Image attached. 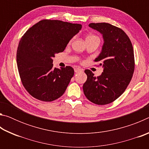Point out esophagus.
Returning a JSON list of instances; mask_svg holds the SVG:
<instances>
[{
  "mask_svg": "<svg viewBox=\"0 0 149 149\" xmlns=\"http://www.w3.org/2000/svg\"><path fill=\"white\" fill-rule=\"evenodd\" d=\"M74 71L75 73H79V72H82L83 70L79 68H75Z\"/></svg>",
  "mask_w": 149,
  "mask_h": 149,
  "instance_id": "obj_1",
  "label": "esophagus"
}]
</instances>
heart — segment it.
<instances>
[{"mask_svg":"<svg viewBox=\"0 0 149 149\" xmlns=\"http://www.w3.org/2000/svg\"><path fill=\"white\" fill-rule=\"evenodd\" d=\"M99 39V38H98L97 36H95V35H89V36H88V37H87L86 40H87V39ZM72 39H71V41H70V42L72 41Z\"/></svg>","mask_w":149,"mask_h":149,"instance_id":"obj_1","label":"heart"}]
</instances>
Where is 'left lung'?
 <instances>
[{
    "mask_svg": "<svg viewBox=\"0 0 149 149\" xmlns=\"http://www.w3.org/2000/svg\"><path fill=\"white\" fill-rule=\"evenodd\" d=\"M102 34L104 44L95 62H100L103 72L96 77L85 70L87 81L83 85L87 99L98 105L112 102L120 97L132 80L135 69L134 52L129 37L119 27L108 23L89 25Z\"/></svg>",
    "mask_w": 149,
    "mask_h": 149,
    "instance_id": "8db88e82",
    "label": "left lung"
}]
</instances>
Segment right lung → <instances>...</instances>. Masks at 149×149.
I'll return each mask as SVG.
<instances>
[{
    "label": "right lung",
    "instance_id": "add662e5",
    "mask_svg": "<svg viewBox=\"0 0 149 149\" xmlns=\"http://www.w3.org/2000/svg\"><path fill=\"white\" fill-rule=\"evenodd\" d=\"M82 26L60 20L42 19L25 33L19 42L16 60L22 83L32 97L51 102L64 94L74 70L53 68L54 54L64 50Z\"/></svg>",
    "mask_w": 149,
    "mask_h": 149
}]
</instances>
